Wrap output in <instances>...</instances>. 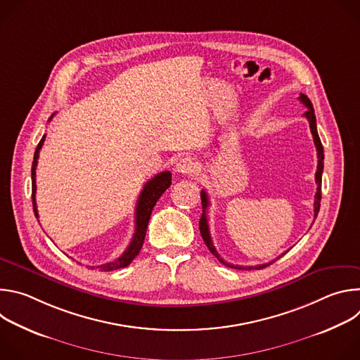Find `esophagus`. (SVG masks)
<instances>
[{"label": "esophagus", "mask_w": 360, "mask_h": 360, "mask_svg": "<svg viewBox=\"0 0 360 360\" xmlns=\"http://www.w3.org/2000/svg\"><path fill=\"white\" fill-rule=\"evenodd\" d=\"M176 172L182 174V175H192L198 171V162L192 158H182L178 164H176Z\"/></svg>", "instance_id": "1"}]
</instances>
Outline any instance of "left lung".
I'll list each match as a JSON object with an SVG mask.
<instances>
[{
	"instance_id": "left-lung-1",
	"label": "left lung",
	"mask_w": 360,
	"mask_h": 360,
	"mask_svg": "<svg viewBox=\"0 0 360 360\" xmlns=\"http://www.w3.org/2000/svg\"><path fill=\"white\" fill-rule=\"evenodd\" d=\"M299 101L302 102V104L306 107V112L303 114V117L307 118V121H309V127H311V132L314 135V141H315V146H316V150H318V171H316V175H315V179H316V184H318V188H316V195H315V203H314V212H315V219L319 214V208H321V199H322V172H323V146H322V142H321V138L318 135V129H316V117H315V111H314V105L311 99L307 98L304 94H300L299 95ZM200 199H202V217L199 219V231H200V235H202V239L203 242L207 243L208 249L211 250V253H214L217 258L219 259V262H222L224 265L229 266V268H235V269H262V268H266L269 266L271 264H274L276 259H279L281 256H278L276 259H274L272 262H268V264H262V265H256V266H239V265H232V264H226L219 253L217 252L214 243H212V239H211V233H210V225H208V218H207V210H208V205H210V199H208V193L202 191L200 192ZM288 252V250H286Z\"/></svg>"
}]
</instances>
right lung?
Listing matches in <instances>:
<instances>
[{"mask_svg":"<svg viewBox=\"0 0 360 360\" xmlns=\"http://www.w3.org/2000/svg\"><path fill=\"white\" fill-rule=\"evenodd\" d=\"M53 117H54V114L51 115V118H53ZM44 141H45V135L41 138V141H39V143H38V146L35 149L32 168H31L32 207H34V214H35L37 219H38V211H37V200H35V192H37L35 169H37V164H38L39 149L42 148ZM171 178H172V174L169 171H164L161 174H157L150 181H148L145 184V186H143V189H142V192L139 195V199L136 202V210H135V233L132 236V240H131L129 246L127 248V250L120 256L117 261L108 262V264H104V265H98L96 269H99L101 272L115 271V269L128 266L135 259V256L139 253V250H141V248L143 245V239H145V233H146V228H148V222H149L152 210H153V207H155V203L158 202L161 195L171 186Z\"/></svg>","mask_w":360,"mask_h":360,"instance_id":"1","label":"right lung"}]
</instances>
